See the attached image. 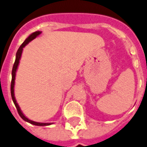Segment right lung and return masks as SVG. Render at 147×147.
Returning <instances> with one entry per match:
<instances>
[{
    "instance_id": "add662e5",
    "label": "right lung",
    "mask_w": 147,
    "mask_h": 147,
    "mask_svg": "<svg viewBox=\"0 0 147 147\" xmlns=\"http://www.w3.org/2000/svg\"><path fill=\"white\" fill-rule=\"evenodd\" d=\"M41 33V32L40 31H36V32H34L33 33L29 36V37L27 38L26 40H25L23 42V43L22 44L20 47L18 48V51L16 53V61L14 63V65H13V68H12V71H11V75H12V79H11V98H12V100L14 102V104L16 105V109L18 111V115H20V117H21L24 121H26L27 122H29L30 124H32V125H38V126H44V125H51V123H40V122H36V121H31L28 119V118L25 116V115L22 114V112L21 111V110H20V107L18 106V104H17V102H16V100L15 98V94H14V86H15V79H16V70H17V68H18V65L19 64V60L21 58L22 56V50H23V47L26 45L27 43H29L31 40H32L33 39L36 37L37 36Z\"/></svg>"
}]
</instances>
